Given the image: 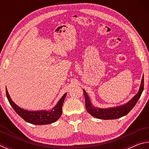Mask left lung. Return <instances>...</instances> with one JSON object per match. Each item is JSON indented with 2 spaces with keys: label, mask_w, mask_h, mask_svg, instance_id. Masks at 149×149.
<instances>
[{
  "label": "left lung",
  "mask_w": 149,
  "mask_h": 149,
  "mask_svg": "<svg viewBox=\"0 0 149 149\" xmlns=\"http://www.w3.org/2000/svg\"><path fill=\"white\" fill-rule=\"evenodd\" d=\"M144 89V77L143 76L141 80L139 90L138 93L131 99L129 102L125 104L108 108H100L94 107L91 102L89 96L84 89V95L85 99V108L87 112L99 119L102 120H114L120 118L122 116L127 115L132 108L135 107L136 103L139 99L141 94Z\"/></svg>",
  "instance_id": "8db88e82"
}]
</instances>
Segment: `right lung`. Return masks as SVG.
I'll return each instance as SVG.
<instances>
[{"label": "right lung", "instance_id": "right-lung-1", "mask_svg": "<svg viewBox=\"0 0 149 149\" xmlns=\"http://www.w3.org/2000/svg\"><path fill=\"white\" fill-rule=\"evenodd\" d=\"M6 94L10 104L14 110L20 117L23 118L26 122L35 125H45L50 124L56 122L59 119L62 115V108L64 100L66 96V93L62 96L57 104L51 110H39V111H29L24 110L19 107L12 101L6 89Z\"/></svg>", "mask_w": 149, "mask_h": 149}]
</instances>
